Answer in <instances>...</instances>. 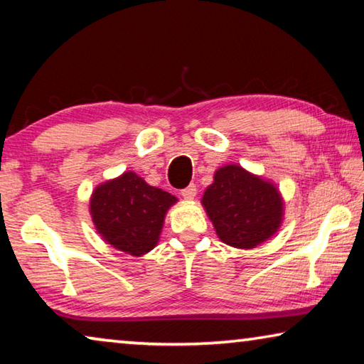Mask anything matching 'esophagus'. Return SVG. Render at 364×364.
<instances>
[{"label":"esophagus","instance_id":"1","mask_svg":"<svg viewBox=\"0 0 364 364\" xmlns=\"http://www.w3.org/2000/svg\"><path fill=\"white\" fill-rule=\"evenodd\" d=\"M196 194H198V189H196V186L194 184H189L188 188H184L183 191H181V196L186 200H191V199H194L196 198Z\"/></svg>","mask_w":364,"mask_h":364}]
</instances>
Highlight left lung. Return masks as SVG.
Here are the masks:
<instances>
[{"mask_svg":"<svg viewBox=\"0 0 364 364\" xmlns=\"http://www.w3.org/2000/svg\"><path fill=\"white\" fill-rule=\"evenodd\" d=\"M203 205L225 245L251 250L280 228L284 200L272 183L238 165H225L205 189Z\"/></svg>","mask_w":364,"mask_h":364,"instance_id":"left-lung-1","label":"left lung"}]
</instances>
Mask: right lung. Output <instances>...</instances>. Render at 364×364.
<instances>
[{"instance_id": "1", "label": "right lung", "mask_w": 364, "mask_h": 364, "mask_svg": "<svg viewBox=\"0 0 364 364\" xmlns=\"http://www.w3.org/2000/svg\"><path fill=\"white\" fill-rule=\"evenodd\" d=\"M175 203V196L126 171L92 193V222L108 245L142 256L159 243L165 213Z\"/></svg>"}]
</instances>
